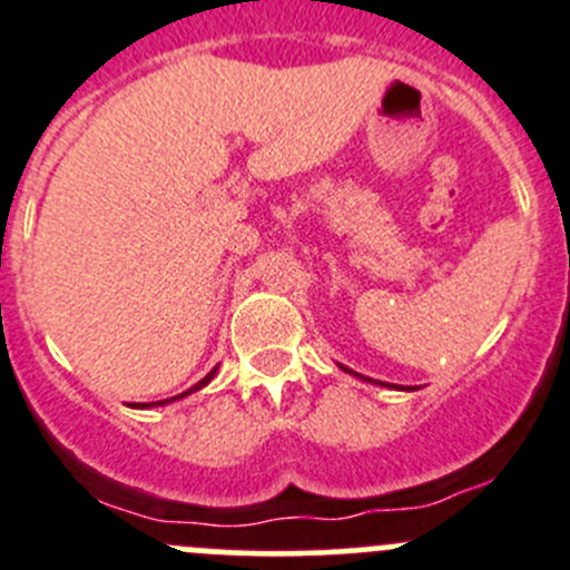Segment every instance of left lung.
I'll return each mask as SVG.
<instances>
[{"instance_id": "8db88e82", "label": "left lung", "mask_w": 570, "mask_h": 570, "mask_svg": "<svg viewBox=\"0 0 570 570\" xmlns=\"http://www.w3.org/2000/svg\"><path fill=\"white\" fill-rule=\"evenodd\" d=\"M342 370H345V373H351V375H356V379H362V381H370V384H379V386H390V384H384V381H373V379H367V375H358V373H353V370H347L345 364H340ZM395 390H403V386H395ZM406 390H414V386H406Z\"/></svg>"}]
</instances>
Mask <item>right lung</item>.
Here are the masks:
<instances>
[{
	"instance_id": "1",
	"label": "right lung",
	"mask_w": 570,
	"mask_h": 570,
	"mask_svg": "<svg viewBox=\"0 0 570 570\" xmlns=\"http://www.w3.org/2000/svg\"><path fill=\"white\" fill-rule=\"evenodd\" d=\"M214 375H217V367L212 370V373L206 375V379H200L197 381L195 386H191V390H186V392H180V395H175V397H167V401H156V403H141V406H136V409H150V406H164V403H173V401H178V397H186V395H191V392H197V390H203V386L208 384V381L214 379Z\"/></svg>"
}]
</instances>
